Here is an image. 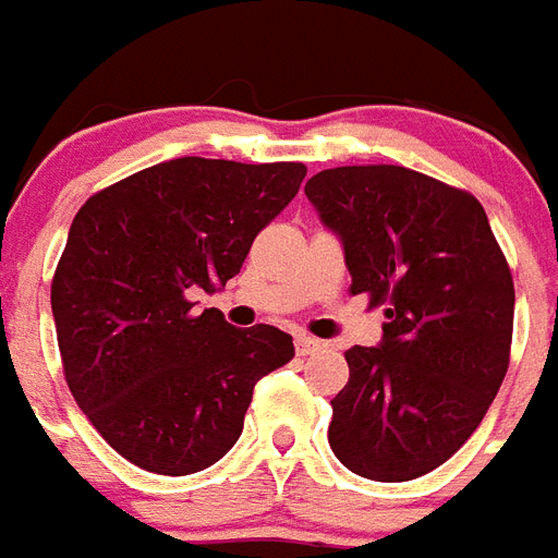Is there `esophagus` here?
Returning <instances> with one entry per match:
<instances>
[{
  "instance_id": "esophagus-1",
  "label": "esophagus",
  "mask_w": 558,
  "mask_h": 558,
  "mask_svg": "<svg viewBox=\"0 0 558 558\" xmlns=\"http://www.w3.org/2000/svg\"><path fill=\"white\" fill-rule=\"evenodd\" d=\"M293 345H296V354H300V356L316 354V351L325 349L323 340H314V337H305V333H300V337L293 340Z\"/></svg>"
}]
</instances>
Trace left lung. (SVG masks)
Returning a JSON list of instances; mask_svg holds the SVG:
<instances>
[{
	"label": "left lung",
	"instance_id": "obj_1",
	"mask_svg": "<svg viewBox=\"0 0 558 558\" xmlns=\"http://www.w3.org/2000/svg\"><path fill=\"white\" fill-rule=\"evenodd\" d=\"M342 244L351 293L386 305L377 349L345 351L328 444L351 472L412 481L456 456L510 365L515 291L487 213L405 167H337L305 184Z\"/></svg>",
	"mask_w": 558,
	"mask_h": 558
}]
</instances>
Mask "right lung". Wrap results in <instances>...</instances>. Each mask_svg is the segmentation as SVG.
Masks as SVG:
<instances>
[{
    "instance_id": "right-lung-1",
    "label": "right lung",
    "mask_w": 558,
    "mask_h": 558,
    "mask_svg": "<svg viewBox=\"0 0 558 558\" xmlns=\"http://www.w3.org/2000/svg\"><path fill=\"white\" fill-rule=\"evenodd\" d=\"M302 163L172 158L92 195L51 282L65 383L114 452L193 475L244 429L253 386L293 360L291 333L193 311L242 270L300 193Z\"/></svg>"
}]
</instances>
